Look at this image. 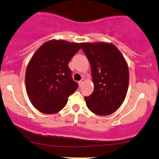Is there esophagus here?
I'll return each instance as SVG.
<instances>
[{"instance_id": "1", "label": "esophagus", "mask_w": 159, "mask_h": 159, "mask_svg": "<svg viewBox=\"0 0 159 159\" xmlns=\"http://www.w3.org/2000/svg\"><path fill=\"white\" fill-rule=\"evenodd\" d=\"M84 82H85V80H84V79H82L81 80H80V81L78 82V83H79V85H80V86H81L82 84H83V83H84Z\"/></svg>"}]
</instances>
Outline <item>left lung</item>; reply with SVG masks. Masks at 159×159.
<instances>
[{
    "mask_svg": "<svg viewBox=\"0 0 159 159\" xmlns=\"http://www.w3.org/2000/svg\"><path fill=\"white\" fill-rule=\"evenodd\" d=\"M91 65L94 91L85 97L87 107L98 116L112 114L121 106L127 94L129 73L124 57L113 44L82 43Z\"/></svg>",
    "mask_w": 159,
    "mask_h": 159,
    "instance_id": "8db88e82",
    "label": "left lung"
}]
</instances>
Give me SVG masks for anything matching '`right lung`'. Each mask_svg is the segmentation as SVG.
Segmentation results:
<instances>
[{
    "label": "right lung",
    "instance_id": "1",
    "mask_svg": "<svg viewBox=\"0 0 159 159\" xmlns=\"http://www.w3.org/2000/svg\"><path fill=\"white\" fill-rule=\"evenodd\" d=\"M80 49L76 43L49 40L34 54L26 69L25 85L31 103L41 113L60 111L78 89L68 64Z\"/></svg>",
    "mask_w": 159,
    "mask_h": 159
}]
</instances>
